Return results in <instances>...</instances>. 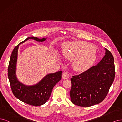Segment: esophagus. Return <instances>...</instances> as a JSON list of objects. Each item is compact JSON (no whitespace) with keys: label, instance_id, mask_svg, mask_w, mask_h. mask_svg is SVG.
Instances as JSON below:
<instances>
[{"label":"esophagus","instance_id":"1","mask_svg":"<svg viewBox=\"0 0 122 122\" xmlns=\"http://www.w3.org/2000/svg\"><path fill=\"white\" fill-rule=\"evenodd\" d=\"M62 78L64 79H66L69 78V74L67 72H64L62 74Z\"/></svg>","mask_w":122,"mask_h":122}]
</instances>
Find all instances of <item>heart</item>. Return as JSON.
<instances>
[{"instance_id": "1", "label": "heart", "mask_w": 122, "mask_h": 122, "mask_svg": "<svg viewBox=\"0 0 122 122\" xmlns=\"http://www.w3.org/2000/svg\"><path fill=\"white\" fill-rule=\"evenodd\" d=\"M63 54L68 59H74L73 68L78 72H84L89 69L96 58L93 47L84 42L64 43Z\"/></svg>"}]
</instances>
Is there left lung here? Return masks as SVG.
<instances>
[{
	"instance_id": "1",
	"label": "left lung",
	"mask_w": 122,
	"mask_h": 122,
	"mask_svg": "<svg viewBox=\"0 0 122 122\" xmlns=\"http://www.w3.org/2000/svg\"><path fill=\"white\" fill-rule=\"evenodd\" d=\"M98 63L84 72L73 76L70 92L71 101L80 107H91L104 100L113 82L115 72L114 59L110 51Z\"/></svg>"
}]
</instances>
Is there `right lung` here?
Here are the masks:
<instances>
[{"label": "right lung", "mask_w": 122, "mask_h": 122, "mask_svg": "<svg viewBox=\"0 0 122 122\" xmlns=\"http://www.w3.org/2000/svg\"><path fill=\"white\" fill-rule=\"evenodd\" d=\"M47 38L40 39L34 37L27 38L13 49L9 62L8 77L13 94L20 101L33 106H41L47 102L54 86L61 79L62 71H59L55 73L48 74L38 83L33 85H26L22 83L17 79L16 75L18 49L20 44L29 39L42 42Z\"/></svg>", "instance_id": "add662e5"}]
</instances>
